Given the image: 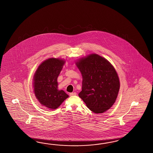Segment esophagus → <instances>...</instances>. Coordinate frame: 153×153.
I'll list each match as a JSON object with an SVG mask.
<instances>
[{
	"label": "esophagus",
	"instance_id": "esophagus-1",
	"mask_svg": "<svg viewBox=\"0 0 153 153\" xmlns=\"http://www.w3.org/2000/svg\"><path fill=\"white\" fill-rule=\"evenodd\" d=\"M69 94L70 96H76L77 94V93L76 92H72V93H70Z\"/></svg>",
	"mask_w": 153,
	"mask_h": 153
}]
</instances>
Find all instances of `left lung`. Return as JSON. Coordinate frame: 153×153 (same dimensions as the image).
Instances as JSON below:
<instances>
[{
	"label": "left lung",
	"mask_w": 153,
	"mask_h": 153,
	"mask_svg": "<svg viewBox=\"0 0 153 153\" xmlns=\"http://www.w3.org/2000/svg\"><path fill=\"white\" fill-rule=\"evenodd\" d=\"M82 76L79 97L91 111L102 113L116 102L120 87L114 68L104 58L91 54L76 63Z\"/></svg>",
	"instance_id": "1"
}]
</instances>
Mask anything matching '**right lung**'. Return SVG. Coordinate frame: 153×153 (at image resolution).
Listing matches in <instances>:
<instances>
[{"mask_svg": "<svg viewBox=\"0 0 153 153\" xmlns=\"http://www.w3.org/2000/svg\"><path fill=\"white\" fill-rule=\"evenodd\" d=\"M65 61L59 59L45 60L39 66L34 75V93L42 105L50 109L60 106L68 96L57 89V77Z\"/></svg>", "mask_w": 153, "mask_h": 153, "instance_id": "1", "label": "right lung"}]
</instances>
